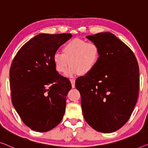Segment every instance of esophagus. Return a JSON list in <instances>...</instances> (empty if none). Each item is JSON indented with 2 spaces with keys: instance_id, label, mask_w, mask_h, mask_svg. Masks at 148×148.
Returning a JSON list of instances; mask_svg holds the SVG:
<instances>
[{
  "instance_id": "esophagus-1",
  "label": "esophagus",
  "mask_w": 148,
  "mask_h": 148,
  "mask_svg": "<svg viewBox=\"0 0 148 148\" xmlns=\"http://www.w3.org/2000/svg\"><path fill=\"white\" fill-rule=\"evenodd\" d=\"M70 81H71V83L72 88L75 87V81L74 79H70Z\"/></svg>"
}]
</instances>
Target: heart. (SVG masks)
<instances>
[{
  "label": "heart",
  "mask_w": 148,
  "mask_h": 148,
  "mask_svg": "<svg viewBox=\"0 0 148 148\" xmlns=\"http://www.w3.org/2000/svg\"><path fill=\"white\" fill-rule=\"evenodd\" d=\"M100 49L94 42H87L80 39H73L64 45L63 53L56 51L53 55L56 70L64 73L69 64L66 75L69 77L78 75H86L96 67L99 60Z\"/></svg>",
  "instance_id": "heart-1"
}]
</instances>
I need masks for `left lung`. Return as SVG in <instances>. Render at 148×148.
Masks as SVG:
<instances>
[{
  "mask_svg": "<svg viewBox=\"0 0 148 148\" xmlns=\"http://www.w3.org/2000/svg\"><path fill=\"white\" fill-rule=\"evenodd\" d=\"M99 47L96 67L77 78L86 122L100 132L111 133L126 123L139 91V67L134 53L110 32L87 36Z\"/></svg>",
  "mask_w": 148,
  "mask_h": 148,
  "instance_id": "left-lung-1",
  "label": "left lung"
}]
</instances>
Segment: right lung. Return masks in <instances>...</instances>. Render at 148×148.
I'll return each mask as SVG.
<instances>
[{"instance_id": "right-lung-1", "label": "right lung", "mask_w": 148, "mask_h": 148, "mask_svg": "<svg viewBox=\"0 0 148 148\" xmlns=\"http://www.w3.org/2000/svg\"><path fill=\"white\" fill-rule=\"evenodd\" d=\"M71 34H40L26 42L10 69L12 103L24 123L44 132L60 123L71 84L56 71L53 55Z\"/></svg>"}]
</instances>
